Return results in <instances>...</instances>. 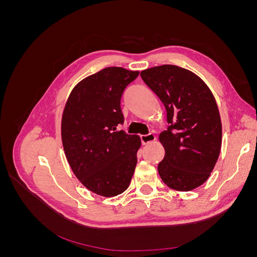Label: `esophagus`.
Wrapping results in <instances>:
<instances>
[{
  "label": "esophagus",
  "instance_id": "obj_1",
  "mask_svg": "<svg viewBox=\"0 0 257 257\" xmlns=\"http://www.w3.org/2000/svg\"><path fill=\"white\" fill-rule=\"evenodd\" d=\"M141 138H142V143H143V145L151 144V143L155 142V139H157V137H155V135H154V134H152V133L148 134V135H143Z\"/></svg>",
  "mask_w": 257,
  "mask_h": 257
}]
</instances>
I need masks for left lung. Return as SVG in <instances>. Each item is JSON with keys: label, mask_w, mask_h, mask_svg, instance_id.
Wrapping results in <instances>:
<instances>
[{"label": "left lung", "mask_w": 257, "mask_h": 257, "mask_svg": "<svg viewBox=\"0 0 257 257\" xmlns=\"http://www.w3.org/2000/svg\"><path fill=\"white\" fill-rule=\"evenodd\" d=\"M145 83L164 104L169 123L159 141L165 157L158 166L168 188L188 192L205 183L219 159L222 122L211 90L193 72L176 65L147 68Z\"/></svg>", "instance_id": "1"}]
</instances>
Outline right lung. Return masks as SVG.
<instances>
[{"instance_id":"right-lung-1","label":"right lung","mask_w":257,"mask_h":257,"mask_svg":"<svg viewBox=\"0 0 257 257\" xmlns=\"http://www.w3.org/2000/svg\"><path fill=\"white\" fill-rule=\"evenodd\" d=\"M138 71L106 67L77 83L61 121L65 157L74 175L89 191L113 197L125 191L137 164L141 137L119 131L121 96Z\"/></svg>"}]
</instances>
